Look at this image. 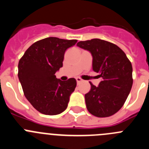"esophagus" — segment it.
Segmentation results:
<instances>
[{
	"label": "esophagus",
	"mask_w": 149,
	"mask_h": 149,
	"mask_svg": "<svg viewBox=\"0 0 149 149\" xmlns=\"http://www.w3.org/2000/svg\"><path fill=\"white\" fill-rule=\"evenodd\" d=\"M76 81H77V84H80V83L82 81V79H81V77H76Z\"/></svg>",
	"instance_id": "34e87169"
}]
</instances>
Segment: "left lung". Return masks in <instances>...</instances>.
I'll return each mask as SVG.
<instances>
[{
  "mask_svg": "<svg viewBox=\"0 0 149 149\" xmlns=\"http://www.w3.org/2000/svg\"><path fill=\"white\" fill-rule=\"evenodd\" d=\"M78 47L93 55V70L102 78L98 86L91 82L85 95L86 108L95 116L108 117L124 105L133 84L132 65L126 54L113 43L99 39L81 41Z\"/></svg>",
  "mask_w": 149,
  "mask_h": 149,
  "instance_id": "left-lung-1",
  "label": "left lung"
}]
</instances>
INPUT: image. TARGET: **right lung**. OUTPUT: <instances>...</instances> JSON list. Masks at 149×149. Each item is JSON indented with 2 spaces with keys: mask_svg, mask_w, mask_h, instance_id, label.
<instances>
[{
  "mask_svg": "<svg viewBox=\"0 0 149 149\" xmlns=\"http://www.w3.org/2000/svg\"><path fill=\"white\" fill-rule=\"evenodd\" d=\"M77 40L48 37L34 42L18 62V79L26 98L45 115H57L67 108L77 81H62L54 75L63 67L65 51Z\"/></svg>",
  "mask_w": 149,
  "mask_h": 149,
  "instance_id": "obj_1",
  "label": "right lung"
}]
</instances>
